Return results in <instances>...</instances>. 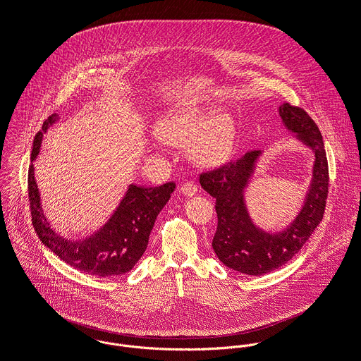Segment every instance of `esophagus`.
<instances>
[{
    "label": "esophagus",
    "mask_w": 361,
    "mask_h": 361,
    "mask_svg": "<svg viewBox=\"0 0 361 361\" xmlns=\"http://www.w3.org/2000/svg\"><path fill=\"white\" fill-rule=\"evenodd\" d=\"M180 190H181V192H183L184 195H187V197H194V195L197 194V191H198L197 185H195L194 183H191V181L184 183Z\"/></svg>",
    "instance_id": "obj_1"
}]
</instances>
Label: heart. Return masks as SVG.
Here are the masks:
<instances>
[{"label":"heart","instance_id":"heart-1","mask_svg":"<svg viewBox=\"0 0 361 361\" xmlns=\"http://www.w3.org/2000/svg\"><path fill=\"white\" fill-rule=\"evenodd\" d=\"M160 139L183 143L190 139L195 160L205 164L224 161L235 145V122L229 114H218L215 106L191 104L169 112L156 125Z\"/></svg>","mask_w":361,"mask_h":361}]
</instances>
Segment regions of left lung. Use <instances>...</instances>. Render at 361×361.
<instances>
[{
	"instance_id": "obj_1",
	"label": "left lung",
	"mask_w": 361,
	"mask_h": 361,
	"mask_svg": "<svg viewBox=\"0 0 361 361\" xmlns=\"http://www.w3.org/2000/svg\"><path fill=\"white\" fill-rule=\"evenodd\" d=\"M279 112L286 128L315 154L304 205L286 229L271 233L257 228L245 202V188L262 156L260 150L247 152L240 159L200 176L201 187L216 200L214 252L226 267L247 276H263L290 262L321 224L328 200L329 169L319 128L300 106L286 102Z\"/></svg>"
}]
</instances>
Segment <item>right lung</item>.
Here are the masks:
<instances>
[{
	"instance_id": "add662e5",
	"label": "right lung",
	"mask_w": 361,
	"mask_h": 361,
	"mask_svg": "<svg viewBox=\"0 0 361 361\" xmlns=\"http://www.w3.org/2000/svg\"><path fill=\"white\" fill-rule=\"evenodd\" d=\"M57 121L59 115L51 114L43 122L42 130L33 139L30 161L39 153L43 133ZM174 188V183L159 187L130 184L118 208L101 229L82 240H68L50 228L42 209L33 164L29 166L27 171L32 224L40 242L73 269L98 277H115L133 269L143 256L154 221Z\"/></svg>"
}]
</instances>
